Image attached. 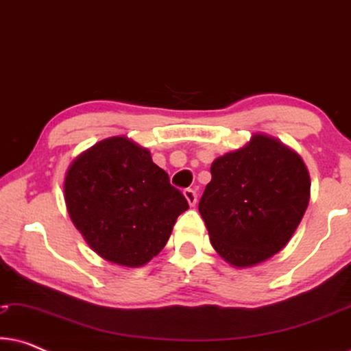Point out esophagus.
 I'll list each match as a JSON object with an SVG mask.
<instances>
[{
	"label": "esophagus",
	"instance_id": "34e87169",
	"mask_svg": "<svg viewBox=\"0 0 351 351\" xmlns=\"http://www.w3.org/2000/svg\"><path fill=\"white\" fill-rule=\"evenodd\" d=\"M184 196H185V199L189 201V204L191 206V208H193V206L196 204V193H195V190H191V189L184 190Z\"/></svg>",
	"mask_w": 351,
	"mask_h": 351
}]
</instances>
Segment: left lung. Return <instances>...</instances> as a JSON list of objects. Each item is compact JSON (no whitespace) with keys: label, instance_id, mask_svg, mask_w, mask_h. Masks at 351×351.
<instances>
[{"label":"left lung","instance_id":"8db88e82","mask_svg":"<svg viewBox=\"0 0 351 351\" xmlns=\"http://www.w3.org/2000/svg\"><path fill=\"white\" fill-rule=\"evenodd\" d=\"M210 176L198 209L225 262L256 267L289 243L310 201V174L299 153L256 132L246 145L215 158Z\"/></svg>","mask_w":351,"mask_h":351}]
</instances>
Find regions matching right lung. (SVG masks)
Listing matches in <instances>:
<instances>
[{
    "mask_svg": "<svg viewBox=\"0 0 351 351\" xmlns=\"http://www.w3.org/2000/svg\"><path fill=\"white\" fill-rule=\"evenodd\" d=\"M64 193L71 222L89 247L128 268L158 256L189 209L150 150L126 136L104 138L76 156Z\"/></svg>",
    "mask_w": 351,
    "mask_h": 351,
    "instance_id": "1",
    "label": "right lung"
}]
</instances>
